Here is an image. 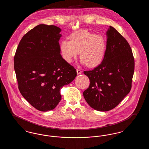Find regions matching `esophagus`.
<instances>
[{
    "label": "esophagus",
    "mask_w": 149,
    "mask_h": 149,
    "mask_svg": "<svg viewBox=\"0 0 149 149\" xmlns=\"http://www.w3.org/2000/svg\"><path fill=\"white\" fill-rule=\"evenodd\" d=\"M77 74H78V75H79V74H81L82 71H81V70H80V69H77Z\"/></svg>",
    "instance_id": "1"
}]
</instances>
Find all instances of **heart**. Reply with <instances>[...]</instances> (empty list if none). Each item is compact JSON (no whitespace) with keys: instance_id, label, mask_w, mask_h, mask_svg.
Listing matches in <instances>:
<instances>
[{"instance_id":"heart-1","label":"heart","mask_w":149,"mask_h":149,"mask_svg":"<svg viewBox=\"0 0 149 149\" xmlns=\"http://www.w3.org/2000/svg\"><path fill=\"white\" fill-rule=\"evenodd\" d=\"M70 41L63 40L60 50L64 59L71 63L80 52L81 63L88 68H95L101 64L107 51L106 39L86 30H80L69 36Z\"/></svg>"}]
</instances>
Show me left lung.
Listing matches in <instances>:
<instances>
[{
	"instance_id": "obj_1",
	"label": "left lung",
	"mask_w": 149,
	"mask_h": 149,
	"mask_svg": "<svg viewBox=\"0 0 149 149\" xmlns=\"http://www.w3.org/2000/svg\"><path fill=\"white\" fill-rule=\"evenodd\" d=\"M107 51L102 63L84 71L90 80L83 92L88 104L104 112L117 106L130 93L135 69L132 51L127 40L112 26L107 31Z\"/></svg>"
}]
</instances>
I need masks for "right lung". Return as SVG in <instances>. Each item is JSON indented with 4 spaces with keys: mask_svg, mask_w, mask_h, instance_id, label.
I'll list each match as a JSON object with an SVG mask.
<instances>
[{
    "mask_svg": "<svg viewBox=\"0 0 149 149\" xmlns=\"http://www.w3.org/2000/svg\"><path fill=\"white\" fill-rule=\"evenodd\" d=\"M61 29L41 24L24 36L14 57V70L22 96L38 111L54 109L60 90L77 77V70L60 54Z\"/></svg>",
    "mask_w": 149,
    "mask_h": 149,
    "instance_id": "obj_1",
    "label": "right lung"
}]
</instances>
